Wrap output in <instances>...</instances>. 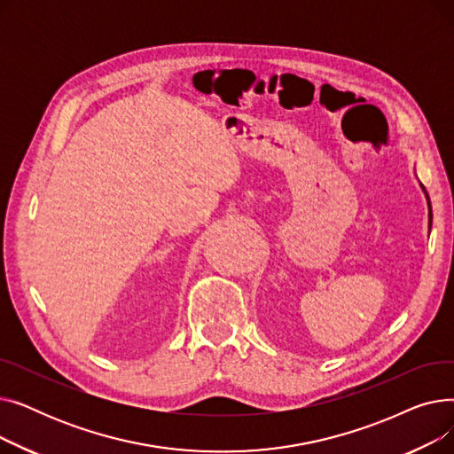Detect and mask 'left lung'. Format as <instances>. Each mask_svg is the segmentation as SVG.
Instances as JSON below:
<instances>
[{
    "label": "left lung",
    "instance_id": "obj_1",
    "mask_svg": "<svg viewBox=\"0 0 454 454\" xmlns=\"http://www.w3.org/2000/svg\"><path fill=\"white\" fill-rule=\"evenodd\" d=\"M423 187V185H421ZM423 191H425V187H423ZM425 195H427V191H425ZM427 202H428V219H433L431 217V200H428V195H427ZM428 224H431V221H428Z\"/></svg>",
    "mask_w": 454,
    "mask_h": 454
}]
</instances>
